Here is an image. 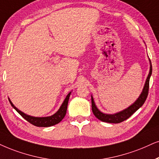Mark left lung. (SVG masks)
<instances>
[{
	"label": "left lung",
	"mask_w": 159,
	"mask_h": 159,
	"mask_svg": "<svg viewBox=\"0 0 159 159\" xmlns=\"http://www.w3.org/2000/svg\"><path fill=\"white\" fill-rule=\"evenodd\" d=\"M152 74V65L150 64V73L148 74V78L146 79L145 84L142 90V92L140 94L137 100L134 102V103L129 106L128 108L123 110V111L118 112V113L114 114H103L101 111H100L96 107L94 104L93 98L92 96V110L93 112L94 115L98 118V120H101L103 122H109V123H120V122H123L124 120L128 119L130 116L133 114L134 112H136L141 106L143 105L144 102L148 98V91H149V83H150V78Z\"/></svg>",
	"instance_id": "left-lung-1"
}]
</instances>
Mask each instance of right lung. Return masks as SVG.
<instances>
[{
  "label": "right lung",
  "mask_w": 159,
  "mask_h": 159,
  "mask_svg": "<svg viewBox=\"0 0 159 159\" xmlns=\"http://www.w3.org/2000/svg\"><path fill=\"white\" fill-rule=\"evenodd\" d=\"M71 92H70L67 94V97H66L65 101L63 102L61 107L59 109V111L56 112V114H54L53 115L50 116H46V117H35V116H31L27 114H24L23 112H22L18 110L15 106L13 105V103H11V100H9V103H11V105L19 113L20 115L25 120H27L28 122L34 125L37 126V127H50V126L58 124L63 120V118L65 117L66 112H67V104L68 101H69V98L70 96Z\"/></svg>",
  "instance_id": "add662e5"
}]
</instances>
